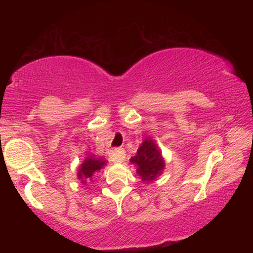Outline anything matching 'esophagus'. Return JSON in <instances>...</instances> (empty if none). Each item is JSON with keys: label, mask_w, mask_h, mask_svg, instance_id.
<instances>
[{"label": "esophagus", "mask_w": 253, "mask_h": 253, "mask_svg": "<svg viewBox=\"0 0 253 253\" xmlns=\"http://www.w3.org/2000/svg\"><path fill=\"white\" fill-rule=\"evenodd\" d=\"M111 161L115 162V163H122L124 162V160L126 158V153H125V149L122 148V147H118V148H115L113 153H111Z\"/></svg>", "instance_id": "34e87169"}]
</instances>
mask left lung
<instances>
[{"label":"left lung","instance_id":"left-lung-1","mask_svg":"<svg viewBox=\"0 0 253 253\" xmlns=\"http://www.w3.org/2000/svg\"><path fill=\"white\" fill-rule=\"evenodd\" d=\"M130 162L137 166V173L144 181L152 182L164 169V161L153 140L146 139Z\"/></svg>","mask_w":253,"mask_h":253}]
</instances>
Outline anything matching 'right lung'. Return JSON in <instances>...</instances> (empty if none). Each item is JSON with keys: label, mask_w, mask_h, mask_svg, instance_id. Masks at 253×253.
Wrapping results in <instances>:
<instances>
[{"label": "right lung", "mask_w": 253, "mask_h": 253, "mask_svg": "<svg viewBox=\"0 0 253 253\" xmlns=\"http://www.w3.org/2000/svg\"><path fill=\"white\" fill-rule=\"evenodd\" d=\"M105 164V162H102L101 160H96L95 157H88L87 160L84 162V164L81 165V169L78 172V177L83 179V183L85 182L84 179H89L91 178L92 174L99 170L102 165Z\"/></svg>", "instance_id": "obj_1"}]
</instances>
